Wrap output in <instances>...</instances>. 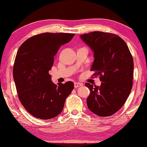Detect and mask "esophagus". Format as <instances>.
Returning a JSON list of instances; mask_svg holds the SVG:
<instances>
[{
    "label": "esophagus",
    "instance_id": "esophagus-1",
    "mask_svg": "<svg viewBox=\"0 0 147 147\" xmlns=\"http://www.w3.org/2000/svg\"><path fill=\"white\" fill-rule=\"evenodd\" d=\"M82 85H83V84L81 83H76V82L74 83V87H75V88L82 87Z\"/></svg>",
    "mask_w": 147,
    "mask_h": 147
}]
</instances>
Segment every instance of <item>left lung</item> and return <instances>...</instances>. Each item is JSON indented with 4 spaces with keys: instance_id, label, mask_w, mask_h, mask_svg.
<instances>
[{
    "instance_id": "8db88e82",
    "label": "left lung",
    "mask_w": 147,
    "mask_h": 147,
    "mask_svg": "<svg viewBox=\"0 0 147 147\" xmlns=\"http://www.w3.org/2000/svg\"><path fill=\"white\" fill-rule=\"evenodd\" d=\"M81 38L94 51L91 70L99 76L100 86L89 83V110L100 117L111 116L124 105L133 87L134 62L127 44L117 34L95 31Z\"/></svg>"
}]
</instances>
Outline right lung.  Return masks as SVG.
I'll return each instance as SVG.
<instances>
[{
    "instance_id": "add662e5",
    "label": "right lung",
    "mask_w": 147,
    "mask_h": 147,
    "mask_svg": "<svg viewBox=\"0 0 147 147\" xmlns=\"http://www.w3.org/2000/svg\"><path fill=\"white\" fill-rule=\"evenodd\" d=\"M74 34L46 32L32 36L20 46L13 66V78L19 100L34 117L48 120L61 113L74 88L73 82L56 85L49 74L60 46Z\"/></svg>"
}]
</instances>
